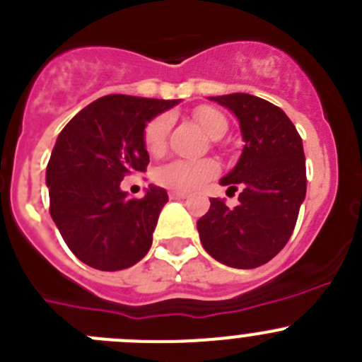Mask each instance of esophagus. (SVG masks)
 Listing matches in <instances>:
<instances>
[{
	"label": "esophagus",
	"mask_w": 362,
	"mask_h": 362,
	"mask_svg": "<svg viewBox=\"0 0 362 362\" xmlns=\"http://www.w3.org/2000/svg\"><path fill=\"white\" fill-rule=\"evenodd\" d=\"M187 197H189V194H187V192H184V191H170L171 200H185Z\"/></svg>",
	"instance_id": "esophagus-1"
}]
</instances>
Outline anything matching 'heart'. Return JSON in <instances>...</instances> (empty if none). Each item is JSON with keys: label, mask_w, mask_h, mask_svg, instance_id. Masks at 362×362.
<instances>
[{"label": "heart", "mask_w": 362, "mask_h": 362, "mask_svg": "<svg viewBox=\"0 0 362 362\" xmlns=\"http://www.w3.org/2000/svg\"><path fill=\"white\" fill-rule=\"evenodd\" d=\"M194 119L205 130V134L212 139H219L225 135L228 128L227 117L223 116L214 107H198L194 110ZM171 127V117L168 114L155 117L150 121L144 130V146L151 155H158L165 148V137ZM218 173V164L211 158L202 160H171L158 165L155 170V180L164 187L175 189V191H192Z\"/></svg>", "instance_id": "b5f03b06"}]
</instances>
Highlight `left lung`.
Listing matches in <instances>:
<instances>
[{
  "instance_id": "1",
  "label": "left lung",
  "mask_w": 362,
  "mask_h": 362,
  "mask_svg": "<svg viewBox=\"0 0 362 362\" xmlns=\"http://www.w3.org/2000/svg\"><path fill=\"white\" fill-rule=\"evenodd\" d=\"M239 121L243 153L221 185L239 192L228 209L212 198L198 219L200 241L225 266L252 269L272 261L286 246L305 200V155L302 137L286 112L262 98L235 93L211 96Z\"/></svg>"
}]
</instances>
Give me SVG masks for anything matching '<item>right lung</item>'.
Listing matches in <instances>:
<instances>
[{"label":"right lung","instance_id":"right-lung-1","mask_svg":"<svg viewBox=\"0 0 362 362\" xmlns=\"http://www.w3.org/2000/svg\"><path fill=\"white\" fill-rule=\"evenodd\" d=\"M180 100L110 94L87 105L57 137L46 168L49 214L71 252L90 268L119 272L148 253L165 189L150 184L141 200L121 180L146 170L144 130Z\"/></svg>","mask_w":362,"mask_h":362}]
</instances>
